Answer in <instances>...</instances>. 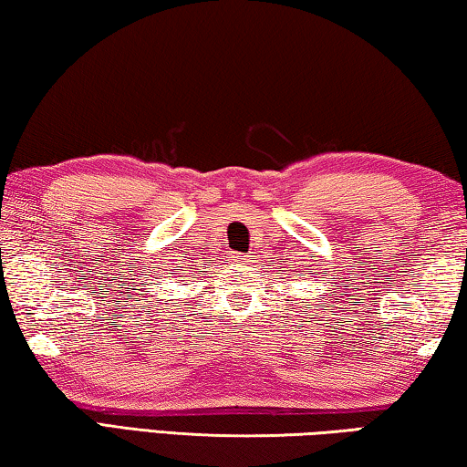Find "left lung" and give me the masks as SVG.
<instances>
[{"label": "left lung", "instance_id": "left-lung-1", "mask_svg": "<svg viewBox=\"0 0 467 467\" xmlns=\"http://www.w3.org/2000/svg\"><path fill=\"white\" fill-rule=\"evenodd\" d=\"M315 275H317V274H315Z\"/></svg>", "mask_w": 467, "mask_h": 467}]
</instances>
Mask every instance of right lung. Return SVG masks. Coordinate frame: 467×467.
I'll use <instances>...</instances> for the list:
<instances>
[{
    "label": "right lung",
    "mask_w": 467,
    "mask_h": 467,
    "mask_svg": "<svg viewBox=\"0 0 467 467\" xmlns=\"http://www.w3.org/2000/svg\"><path fill=\"white\" fill-rule=\"evenodd\" d=\"M167 271H169V269L161 267V265H154V267H150V269H143L140 275H146V274H148V277H141V279H138V284H140V290H141V292H148V290H152V284L159 282V279H164V277H167ZM140 275H138V277H140ZM150 276H154L155 279L150 280ZM141 281L144 282L143 285L140 284ZM148 296H150V294H148ZM148 296H146V298H148ZM146 303H148V300H146Z\"/></svg>",
    "instance_id": "obj_1"
}]
</instances>
